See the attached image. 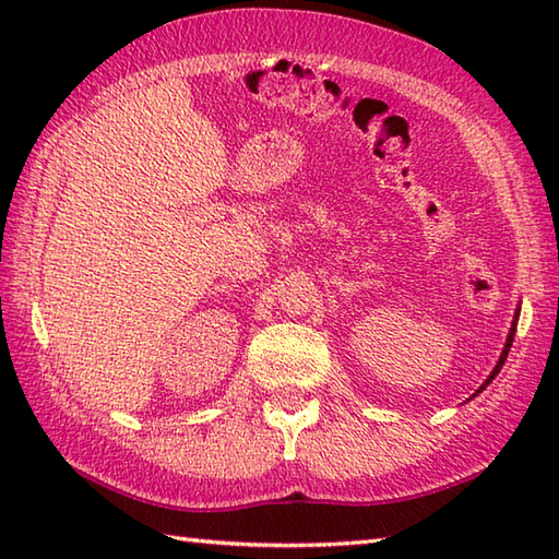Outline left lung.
I'll return each instance as SVG.
<instances>
[{
    "label": "left lung",
    "mask_w": 559,
    "mask_h": 559,
    "mask_svg": "<svg viewBox=\"0 0 559 559\" xmlns=\"http://www.w3.org/2000/svg\"><path fill=\"white\" fill-rule=\"evenodd\" d=\"M519 314V312H516ZM514 334H516V319H514V324H512V331H509V338H507V346H504V350H502V355H500V362H497V367H495V370H492V374L488 377V379H485V384L480 386V389H485V386H488L490 382H492V379L497 377V372H500L502 370V365H504V360H507V355H509V348H512V341H514ZM478 389V391H480Z\"/></svg>",
    "instance_id": "left-lung-1"
}]
</instances>
